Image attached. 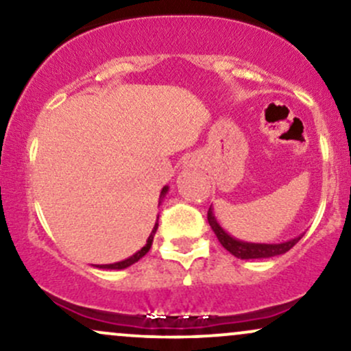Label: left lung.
Listing matches in <instances>:
<instances>
[{
    "label": "left lung",
    "instance_id": "obj_1",
    "mask_svg": "<svg viewBox=\"0 0 351 351\" xmlns=\"http://www.w3.org/2000/svg\"><path fill=\"white\" fill-rule=\"evenodd\" d=\"M208 223L211 226L213 231L219 241L221 245H223L226 251H229L232 256L237 257V259H267V257L280 256V254H285L300 241V237H293L291 241H285V243L280 244H259V243H244V241L236 239L231 234H228L223 228L219 226V223L216 221L215 215H213V208H209L208 211Z\"/></svg>",
    "mask_w": 351,
    "mask_h": 351
}]
</instances>
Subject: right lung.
Masks as SVG:
<instances>
[{"instance_id": "1", "label": "right lung", "mask_w": 351, "mask_h": 351, "mask_svg": "<svg viewBox=\"0 0 351 351\" xmlns=\"http://www.w3.org/2000/svg\"><path fill=\"white\" fill-rule=\"evenodd\" d=\"M167 193H168V186H165V188L162 189V193H160V203H162V199L165 198V195H167ZM156 229H158V219H156L155 226H153L152 232H150V236H148L147 244H145L143 247L140 249L138 252H135L134 256H130V257H128V259H125V261H120V263H115V264H106V265H95V267H99V269H115V271H120V269H127V267H130L132 264L138 263V261L142 259V257L145 256V254H147L148 251H150L152 243H153V236H155Z\"/></svg>"}]
</instances>
